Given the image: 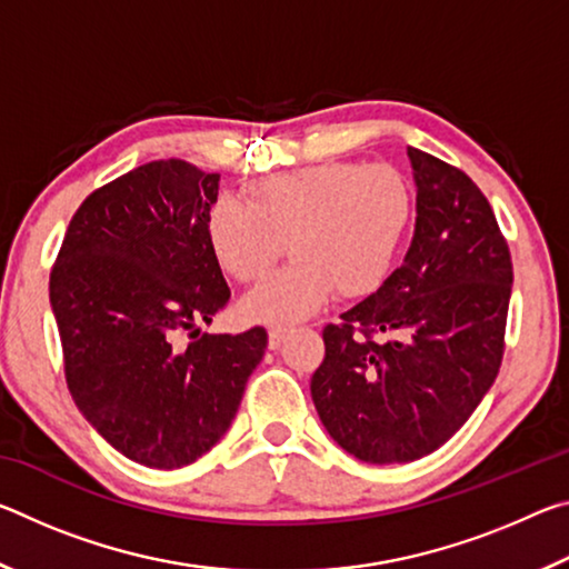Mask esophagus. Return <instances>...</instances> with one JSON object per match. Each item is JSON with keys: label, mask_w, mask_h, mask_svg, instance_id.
<instances>
[{"label": "esophagus", "mask_w": 569, "mask_h": 569, "mask_svg": "<svg viewBox=\"0 0 569 569\" xmlns=\"http://www.w3.org/2000/svg\"><path fill=\"white\" fill-rule=\"evenodd\" d=\"M286 329H271L268 331V349L271 351H276V349H281V343L286 341Z\"/></svg>", "instance_id": "34e87169"}]
</instances>
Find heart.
<instances>
[{"instance_id": "obj_1", "label": "heart", "mask_w": 569, "mask_h": 569, "mask_svg": "<svg viewBox=\"0 0 569 569\" xmlns=\"http://www.w3.org/2000/svg\"><path fill=\"white\" fill-rule=\"evenodd\" d=\"M407 178L391 166L319 162L253 182L246 206L218 198L206 216L210 253L250 283L288 253L296 261L258 283L240 313L253 323L293 326L336 288L366 296L387 281L411 223Z\"/></svg>"}]
</instances>
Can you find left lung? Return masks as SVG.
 Wrapping results in <instances>:
<instances>
[{"label":"left lung","mask_w":569,"mask_h":569,"mask_svg":"<svg viewBox=\"0 0 569 569\" xmlns=\"http://www.w3.org/2000/svg\"><path fill=\"white\" fill-rule=\"evenodd\" d=\"M407 158L411 246L377 291L326 326L311 379L326 431L369 465L421 459L457 435L497 379L512 296V258L481 190L429 152Z\"/></svg>","instance_id":"1"}]
</instances>
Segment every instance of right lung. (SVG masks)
Wrapping results in <instances>:
<instances>
[{
  "label": "right lung",
  "mask_w": 569,
  "mask_h": 569,
  "mask_svg": "<svg viewBox=\"0 0 569 569\" xmlns=\"http://www.w3.org/2000/svg\"><path fill=\"white\" fill-rule=\"evenodd\" d=\"M218 172L156 160L94 190L50 276L67 387L98 435L138 465L178 469L213 449L261 363L268 333L200 336L230 288L206 216ZM178 330H192L186 350Z\"/></svg>",
  "instance_id": "right-lung-1"
}]
</instances>
